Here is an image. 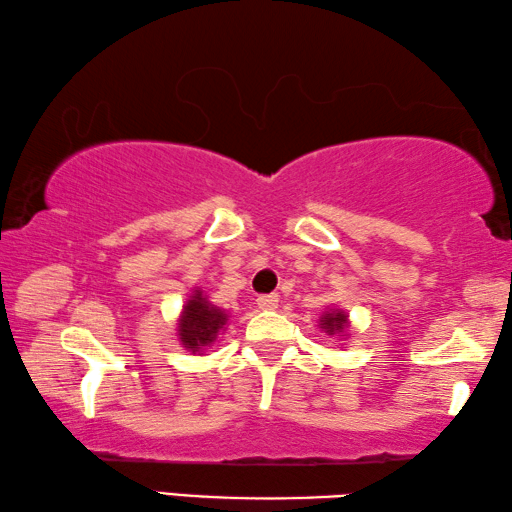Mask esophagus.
Returning <instances> with one entry per match:
<instances>
[{
	"label": "esophagus",
	"mask_w": 512,
	"mask_h": 512,
	"mask_svg": "<svg viewBox=\"0 0 512 512\" xmlns=\"http://www.w3.org/2000/svg\"><path fill=\"white\" fill-rule=\"evenodd\" d=\"M277 302H280V298H277L275 293H264V296H257V307L264 311H273L277 307Z\"/></svg>",
	"instance_id": "34e87169"
}]
</instances>
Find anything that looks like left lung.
Wrapping results in <instances>:
<instances>
[{"label": "left lung", "instance_id": "left-lung-1", "mask_svg": "<svg viewBox=\"0 0 512 512\" xmlns=\"http://www.w3.org/2000/svg\"><path fill=\"white\" fill-rule=\"evenodd\" d=\"M348 327H350V320L343 309H327L325 314L320 316V329L329 336H341V334L345 336Z\"/></svg>", "mask_w": 512, "mask_h": 512}]
</instances>
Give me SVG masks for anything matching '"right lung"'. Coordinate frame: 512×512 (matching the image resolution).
I'll use <instances>...</instances> for the list:
<instances>
[{
    "instance_id": "1",
    "label": "right lung",
    "mask_w": 512,
    "mask_h": 512,
    "mask_svg": "<svg viewBox=\"0 0 512 512\" xmlns=\"http://www.w3.org/2000/svg\"><path fill=\"white\" fill-rule=\"evenodd\" d=\"M225 323H228V314L212 305L201 289H194L178 318L180 345L192 354L203 352L223 332Z\"/></svg>"
}]
</instances>
